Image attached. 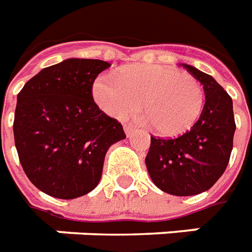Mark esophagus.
I'll list each match as a JSON object with an SVG mask.
<instances>
[{
	"label": "esophagus",
	"mask_w": 252,
	"mask_h": 252,
	"mask_svg": "<svg viewBox=\"0 0 252 252\" xmlns=\"http://www.w3.org/2000/svg\"><path fill=\"white\" fill-rule=\"evenodd\" d=\"M124 132H126V137H130V136L133 134L134 128H133V126H124Z\"/></svg>",
	"instance_id": "34e87169"
}]
</instances>
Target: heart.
<instances>
[{"label":"heart","instance_id":"1","mask_svg":"<svg viewBox=\"0 0 252 252\" xmlns=\"http://www.w3.org/2000/svg\"><path fill=\"white\" fill-rule=\"evenodd\" d=\"M92 95L111 118L126 120L139 112L140 123L165 137H176L194 126L205 105V90L197 78L160 64L126 68L119 76L99 75Z\"/></svg>","mask_w":252,"mask_h":252}]
</instances>
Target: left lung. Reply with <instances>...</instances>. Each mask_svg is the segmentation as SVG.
Returning a JSON list of instances; mask_svg holds the SVG:
<instances>
[{
	"mask_svg": "<svg viewBox=\"0 0 252 252\" xmlns=\"http://www.w3.org/2000/svg\"><path fill=\"white\" fill-rule=\"evenodd\" d=\"M205 90V105L194 126L177 139L151 137L145 164L153 184L180 197L203 193L227 168L235 133L233 100L217 80L182 63Z\"/></svg>",
	"mask_w": 252,
	"mask_h": 252,
	"instance_id": "8db88e82",
	"label": "left lung"
}]
</instances>
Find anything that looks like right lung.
Instances as JSON below:
<instances>
[{
    "label": "right lung",
    "mask_w": 252,
    "mask_h": 252,
    "mask_svg": "<svg viewBox=\"0 0 252 252\" xmlns=\"http://www.w3.org/2000/svg\"><path fill=\"white\" fill-rule=\"evenodd\" d=\"M111 66L70 58L32 76L17 96L14 143L32 185L74 199L97 186L107 151L126 139L122 124L99 109L92 84Z\"/></svg>",
    "instance_id": "1"
}]
</instances>
